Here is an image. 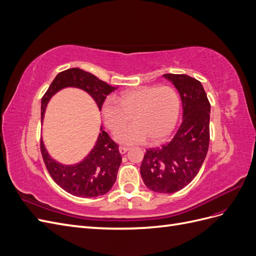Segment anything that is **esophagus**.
I'll return each instance as SVG.
<instances>
[{
    "instance_id": "1",
    "label": "esophagus",
    "mask_w": 256,
    "mask_h": 256,
    "mask_svg": "<svg viewBox=\"0 0 256 256\" xmlns=\"http://www.w3.org/2000/svg\"><path fill=\"white\" fill-rule=\"evenodd\" d=\"M128 150H129L128 147H126V146H120V152L122 154H126Z\"/></svg>"
}]
</instances>
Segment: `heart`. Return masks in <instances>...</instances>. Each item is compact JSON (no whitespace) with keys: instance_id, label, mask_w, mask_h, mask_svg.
I'll use <instances>...</instances> for the list:
<instances>
[{"instance_id":"obj_1","label":"heart","mask_w":256,"mask_h":256,"mask_svg":"<svg viewBox=\"0 0 256 256\" xmlns=\"http://www.w3.org/2000/svg\"><path fill=\"white\" fill-rule=\"evenodd\" d=\"M180 113V98L170 85L142 86L124 92L118 102L106 99L102 114L106 127L113 132L126 126L131 118L134 124L116 134L122 144H138L147 138L152 143L164 141L174 130Z\"/></svg>"}]
</instances>
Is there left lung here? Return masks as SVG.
Returning a JSON list of instances; mask_svg holds the SVG:
<instances>
[{"label": "left lung", "mask_w": 256, "mask_h": 256, "mask_svg": "<svg viewBox=\"0 0 256 256\" xmlns=\"http://www.w3.org/2000/svg\"><path fill=\"white\" fill-rule=\"evenodd\" d=\"M182 102V122L168 143L146 150L140 173L146 187L174 193L189 184L202 166L209 146L210 104L202 83L187 74H166Z\"/></svg>", "instance_id": "8db88e82"}]
</instances>
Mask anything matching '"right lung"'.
Listing matches in <instances>:
<instances>
[{"label":"right lung","instance_id":"add662e5","mask_svg":"<svg viewBox=\"0 0 256 256\" xmlns=\"http://www.w3.org/2000/svg\"><path fill=\"white\" fill-rule=\"evenodd\" d=\"M68 86L88 92L94 98L99 110H102L106 96L116 90L83 69L76 67L66 69L56 76L42 98V118L50 98L60 90ZM40 152L52 180L66 192L80 198L106 194L116 180L122 162L118 145L104 130L99 134L94 148L79 164L63 166L54 161L46 150L42 140H40Z\"/></svg>","mask_w":256,"mask_h":256}]
</instances>
